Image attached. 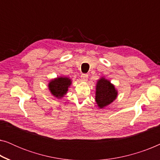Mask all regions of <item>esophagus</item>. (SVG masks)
Instances as JSON below:
<instances>
[{"instance_id":"34e87169","label":"esophagus","mask_w":160,"mask_h":160,"mask_svg":"<svg viewBox=\"0 0 160 160\" xmlns=\"http://www.w3.org/2000/svg\"><path fill=\"white\" fill-rule=\"evenodd\" d=\"M81 78H82V81H87V78H88V74L87 73H83L81 76Z\"/></svg>"}]
</instances>
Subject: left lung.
I'll return each instance as SVG.
<instances>
[{
	"instance_id": "left-lung-1",
	"label": "left lung",
	"mask_w": 160,
	"mask_h": 160,
	"mask_svg": "<svg viewBox=\"0 0 160 160\" xmlns=\"http://www.w3.org/2000/svg\"><path fill=\"white\" fill-rule=\"evenodd\" d=\"M117 97V91L108 80L101 78L96 85L95 100L100 108L111 103Z\"/></svg>"
}]
</instances>
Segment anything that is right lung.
Wrapping results in <instances>:
<instances>
[{"mask_svg":"<svg viewBox=\"0 0 160 160\" xmlns=\"http://www.w3.org/2000/svg\"><path fill=\"white\" fill-rule=\"evenodd\" d=\"M71 84V80L69 78L59 77L49 82V88L52 95L58 98H61L67 93Z\"/></svg>","mask_w":160,"mask_h":160,"instance_id":"1","label":"right lung"}]
</instances>
